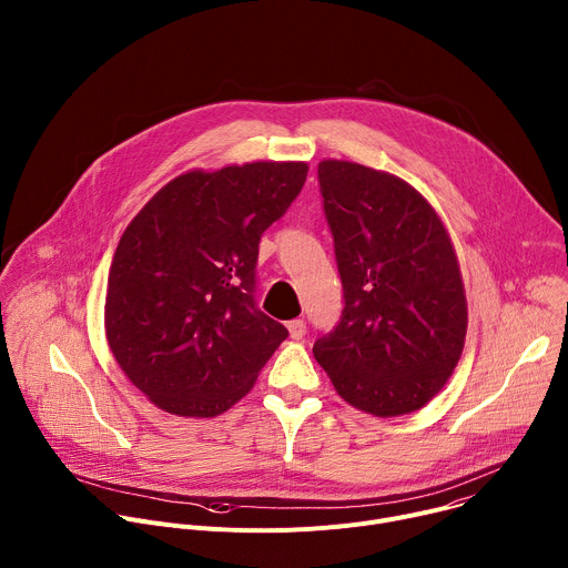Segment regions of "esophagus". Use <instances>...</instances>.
Listing matches in <instances>:
<instances>
[{"label":"esophagus","instance_id":"obj_1","mask_svg":"<svg viewBox=\"0 0 568 568\" xmlns=\"http://www.w3.org/2000/svg\"><path fill=\"white\" fill-rule=\"evenodd\" d=\"M287 331H290V337H292V339H303V337H305V333H307V328H305V321H303V318H294V321H290V323H287Z\"/></svg>","mask_w":568,"mask_h":568}]
</instances>
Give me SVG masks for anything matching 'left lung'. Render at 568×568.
<instances>
[{
  "instance_id": "1",
  "label": "left lung",
  "mask_w": 568,
  "mask_h": 568,
  "mask_svg": "<svg viewBox=\"0 0 568 568\" xmlns=\"http://www.w3.org/2000/svg\"><path fill=\"white\" fill-rule=\"evenodd\" d=\"M318 184L346 305L312 353L351 407L377 418L414 414L443 390L467 335L449 231L423 193L390 173L323 159Z\"/></svg>"
}]
</instances>
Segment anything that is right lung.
<instances>
[{
    "label": "right lung",
    "instance_id": "obj_1",
    "mask_svg": "<svg viewBox=\"0 0 568 568\" xmlns=\"http://www.w3.org/2000/svg\"><path fill=\"white\" fill-rule=\"evenodd\" d=\"M307 178L305 161L189 171L123 231L105 294V337L125 377L182 418H215L245 397L285 342L254 303L263 231Z\"/></svg>",
    "mask_w": 568,
    "mask_h": 568
}]
</instances>
